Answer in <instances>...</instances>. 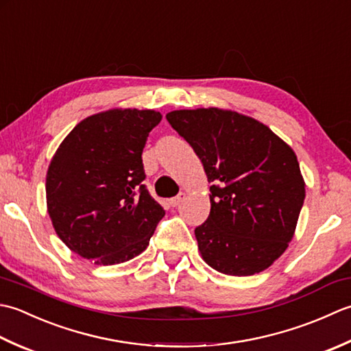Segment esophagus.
<instances>
[{
  "label": "esophagus",
  "mask_w": 351,
  "mask_h": 351,
  "mask_svg": "<svg viewBox=\"0 0 351 351\" xmlns=\"http://www.w3.org/2000/svg\"><path fill=\"white\" fill-rule=\"evenodd\" d=\"M183 198H184V194H178L177 197L171 198V199H169V206H171V207H177L178 204H180V203L183 202Z\"/></svg>",
  "instance_id": "1"
}]
</instances>
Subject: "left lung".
I'll return each instance as SVG.
<instances>
[{
    "label": "left lung",
    "instance_id": "1",
    "mask_svg": "<svg viewBox=\"0 0 351 351\" xmlns=\"http://www.w3.org/2000/svg\"><path fill=\"white\" fill-rule=\"evenodd\" d=\"M167 119L212 183L210 213L195 228L204 262L238 277L273 265L294 236L306 197L294 149L265 124L218 107L174 110Z\"/></svg>",
    "mask_w": 351,
    "mask_h": 351
}]
</instances>
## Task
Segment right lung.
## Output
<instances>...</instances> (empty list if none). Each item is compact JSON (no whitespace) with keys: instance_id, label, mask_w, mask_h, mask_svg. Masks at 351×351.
Returning a JSON list of instances; mask_svg holds the SVG:
<instances>
[{"instance_id":"right-lung-1","label":"right lung","mask_w":351,"mask_h":351,"mask_svg":"<svg viewBox=\"0 0 351 351\" xmlns=\"http://www.w3.org/2000/svg\"><path fill=\"white\" fill-rule=\"evenodd\" d=\"M154 110L112 109L88 117L63 139L47 173L57 236L97 265L141 254L165 215L148 194L142 152L160 123Z\"/></svg>"}]
</instances>
